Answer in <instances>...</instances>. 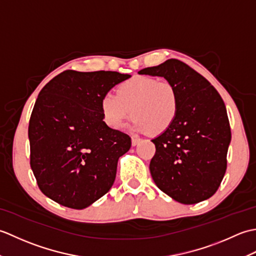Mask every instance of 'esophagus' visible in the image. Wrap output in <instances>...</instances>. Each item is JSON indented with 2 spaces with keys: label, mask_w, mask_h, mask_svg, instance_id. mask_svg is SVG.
Returning a JSON list of instances; mask_svg holds the SVG:
<instances>
[{
  "label": "esophagus",
  "mask_w": 256,
  "mask_h": 256,
  "mask_svg": "<svg viewBox=\"0 0 256 256\" xmlns=\"http://www.w3.org/2000/svg\"><path fill=\"white\" fill-rule=\"evenodd\" d=\"M140 142V138H138V136H132V145L133 146L138 145Z\"/></svg>",
  "instance_id": "obj_1"
}]
</instances>
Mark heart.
I'll return each mask as SVG.
<instances>
[{
	"instance_id": "1",
	"label": "heart",
	"mask_w": 256,
	"mask_h": 256,
	"mask_svg": "<svg viewBox=\"0 0 256 256\" xmlns=\"http://www.w3.org/2000/svg\"><path fill=\"white\" fill-rule=\"evenodd\" d=\"M104 123L118 130L128 118L138 132L160 135L175 122L179 101L176 89L166 81L152 77H136L118 86V94L108 92L100 102Z\"/></svg>"
}]
</instances>
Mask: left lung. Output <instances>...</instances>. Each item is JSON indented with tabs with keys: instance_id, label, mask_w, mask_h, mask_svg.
Segmentation results:
<instances>
[{
	"instance_id": "1",
	"label": "left lung",
	"mask_w": 256,
	"mask_h": 256,
	"mask_svg": "<svg viewBox=\"0 0 256 256\" xmlns=\"http://www.w3.org/2000/svg\"><path fill=\"white\" fill-rule=\"evenodd\" d=\"M138 74L165 78L179 101L175 122L152 140L156 148L150 164L154 182L184 204L209 199L224 179L231 142L224 100L208 80L177 59Z\"/></svg>"
}]
</instances>
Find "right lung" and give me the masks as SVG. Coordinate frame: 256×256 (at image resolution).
I'll use <instances>...</instances> for the list:
<instances>
[{
  "label": "right lung",
  "instance_id": "1",
  "mask_svg": "<svg viewBox=\"0 0 256 256\" xmlns=\"http://www.w3.org/2000/svg\"><path fill=\"white\" fill-rule=\"evenodd\" d=\"M128 78L131 74L116 72L66 70L42 89L28 138L32 170L48 198L81 210L111 189L118 160L131 148V138L108 126L100 102Z\"/></svg>",
  "mask_w": 256,
  "mask_h": 256
}]
</instances>
